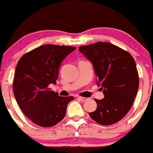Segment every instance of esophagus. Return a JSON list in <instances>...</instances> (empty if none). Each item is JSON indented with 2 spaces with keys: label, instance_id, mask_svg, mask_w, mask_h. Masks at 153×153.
Wrapping results in <instances>:
<instances>
[{
  "label": "esophagus",
  "instance_id": "34e87169",
  "mask_svg": "<svg viewBox=\"0 0 153 153\" xmlns=\"http://www.w3.org/2000/svg\"><path fill=\"white\" fill-rule=\"evenodd\" d=\"M78 99H79V100H81V102H86V101L87 100V98L86 97H82V96H78Z\"/></svg>",
  "mask_w": 153,
  "mask_h": 153
}]
</instances>
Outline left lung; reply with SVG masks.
I'll list each match as a JSON object with an SVG mask.
<instances>
[{
	"mask_svg": "<svg viewBox=\"0 0 153 153\" xmlns=\"http://www.w3.org/2000/svg\"><path fill=\"white\" fill-rule=\"evenodd\" d=\"M79 51L93 63L98 84L105 98L95 99L97 108L89 113L101 125H111L129 111L137 95L139 76L132 56L109 42H99L79 47Z\"/></svg>",
	"mask_w": 153,
	"mask_h": 153,
	"instance_id": "obj_1",
	"label": "left lung"
}]
</instances>
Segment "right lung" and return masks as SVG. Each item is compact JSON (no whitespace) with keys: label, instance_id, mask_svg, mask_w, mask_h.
I'll return each mask as SVG.
<instances>
[{"label":"right lung","instance_id":"add662e5","mask_svg":"<svg viewBox=\"0 0 153 153\" xmlns=\"http://www.w3.org/2000/svg\"><path fill=\"white\" fill-rule=\"evenodd\" d=\"M75 47L44 45L24 54L18 62L13 93L22 112L42 127L55 126L64 118L73 96H60L49 88L56 84L59 67Z\"/></svg>","mask_w":153,"mask_h":153}]
</instances>
